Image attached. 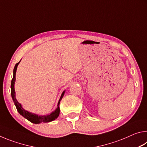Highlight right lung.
<instances>
[{
	"label": "right lung",
	"instance_id": "right-lung-1",
	"mask_svg": "<svg viewBox=\"0 0 147 147\" xmlns=\"http://www.w3.org/2000/svg\"><path fill=\"white\" fill-rule=\"evenodd\" d=\"M19 61L18 63H17L15 65V67L13 69V78L11 80V97L13 98V102L15 104V105L16 106V108L18 111V112L21 114V115L23 117L26 118L27 120H28L29 121H30L31 123H34V124H38L42 123H49V122L53 121L54 120H55L56 118H58V117L59 116V103H60V101L63 98V94L65 93V91L62 93L61 96L59 100L58 101V108H56V109L53 112H52L51 114L47 115H39L38 116V115H36V114L30 113L29 111H27L26 110L22 108V106L21 105V104H19L18 102H17V99L16 98V92H15V89H14V84H15V82H16V71H17V66L19 63Z\"/></svg>",
	"mask_w": 147,
	"mask_h": 147
}]
</instances>
